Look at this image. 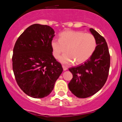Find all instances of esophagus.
<instances>
[{
    "label": "esophagus",
    "mask_w": 122,
    "mask_h": 122,
    "mask_svg": "<svg viewBox=\"0 0 122 122\" xmlns=\"http://www.w3.org/2000/svg\"><path fill=\"white\" fill-rule=\"evenodd\" d=\"M62 68H63L64 71H66V70H67V69H68V68L66 67V66H65V65H62Z\"/></svg>",
    "instance_id": "1"
}]
</instances>
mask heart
Segmentation results:
<instances>
[{"label": "heart", "mask_w": 122, "mask_h": 122, "mask_svg": "<svg viewBox=\"0 0 122 122\" xmlns=\"http://www.w3.org/2000/svg\"><path fill=\"white\" fill-rule=\"evenodd\" d=\"M53 56L56 59L66 51L68 53L60 58L62 64L74 62L81 64L92 57L97 47V41L93 35L81 30H66L60 35V39L51 41Z\"/></svg>", "instance_id": "1"}]
</instances>
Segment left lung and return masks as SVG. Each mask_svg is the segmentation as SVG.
I'll use <instances>...</instances> for the list:
<instances>
[{
  "instance_id": "left-lung-1",
  "label": "left lung",
  "mask_w": 122,
  "mask_h": 122,
  "mask_svg": "<svg viewBox=\"0 0 122 122\" xmlns=\"http://www.w3.org/2000/svg\"><path fill=\"white\" fill-rule=\"evenodd\" d=\"M90 30L97 41L94 53L83 64L69 68L73 77L68 87L78 98L89 97L98 92L107 81L110 67V54L106 41L94 29Z\"/></svg>"
}]
</instances>
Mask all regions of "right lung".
Here are the masks:
<instances>
[{
  "instance_id": "1",
  "label": "right lung",
  "mask_w": 122,
  "mask_h": 122,
  "mask_svg": "<svg viewBox=\"0 0 122 122\" xmlns=\"http://www.w3.org/2000/svg\"><path fill=\"white\" fill-rule=\"evenodd\" d=\"M54 32L48 25L33 24L20 36L13 49L16 81L24 93L33 98L50 94L63 71L52 54Z\"/></svg>"
}]
</instances>
